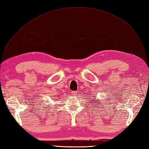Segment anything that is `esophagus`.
I'll list each match as a JSON object with an SVG mask.
<instances>
[{"label": "esophagus", "mask_w": 149, "mask_h": 149, "mask_svg": "<svg viewBox=\"0 0 149 149\" xmlns=\"http://www.w3.org/2000/svg\"><path fill=\"white\" fill-rule=\"evenodd\" d=\"M72 95H77V91H72Z\"/></svg>", "instance_id": "esophagus-1"}]
</instances>
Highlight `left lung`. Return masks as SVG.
<instances>
[{
    "mask_svg": "<svg viewBox=\"0 0 149 149\" xmlns=\"http://www.w3.org/2000/svg\"><path fill=\"white\" fill-rule=\"evenodd\" d=\"M97 101H99V100H97ZM99 104H100V103L99 102V103H97V105H99Z\"/></svg>",
    "mask_w": 149,
    "mask_h": 149,
    "instance_id": "obj_1",
    "label": "left lung"
}]
</instances>
